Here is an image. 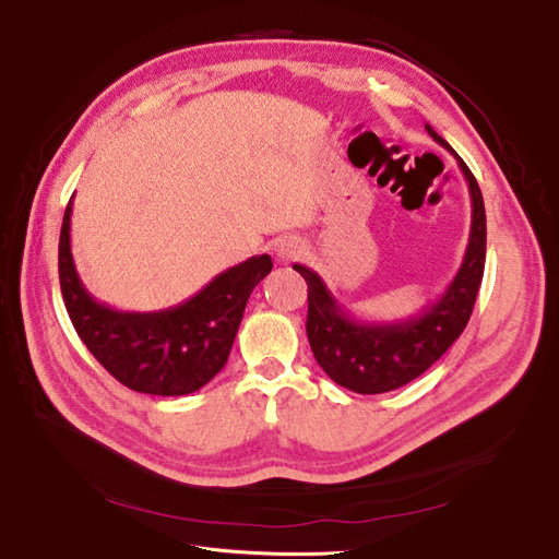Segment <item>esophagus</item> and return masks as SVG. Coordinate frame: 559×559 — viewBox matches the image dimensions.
<instances>
[{
  "mask_svg": "<svg viewBox=\"0 0 559 559\" xmlns=\"http://www.w3.org/2000/svg\"><path fill=\"white\" fill-rule=\"evenodd\" d=\"M277 253H280L282 261H294L302 253V245L296 242V240H282L280 247H277Z\"/></svg>",
  "mask_w": 559,
  "mask_h": 559,
  "instance_id": "esophagus-1",
  "label": "esophagus"
}]
</instances>
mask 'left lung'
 Here are the masks:
<instances>
[{
	"instance_id": "1",
	"label": "left lung",
	"mask_w": 559,
	"mask_h": 559,
	"mask_svg": "<svg viewBox=\"0 0 559 559\" xmlns=\"http://www.w3.org/2000/svg\"><path fill=\"white\" fill-rule=\"evenodd\" d=\"M431 138L460 163L471 193V233L464 259L443 296L399 321L352 317L314 270L294 263L308 282V341L324 373L357 394H384L413 382L462 335L476 302L485 270V202L476 177L431 126Z\"/></svg>"
}]
</instances>
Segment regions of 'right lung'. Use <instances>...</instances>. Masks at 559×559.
I'll list each match as a JSON object with an SVG mask.
<instances>
[{"label": "right lung", "mask_w": 559, "mask_h": 559, "mask_svg": "<svg viewBox=\"0 0 559 559\" xmlns=\"http://www.w3.org/2000/svg\"><path fill=\"white\" fill-rule=\"evenodd\" d=\"M70 224L72 200L60 230V289L93 357L118 382L142 394L183 396L205 386L226 366L247 300L273 270V259L261 253L233 265L175 308L123 312L95 300L83 286L72 259Z\"/></svg>", "instance_id": "obj_1"}]
</instances>
